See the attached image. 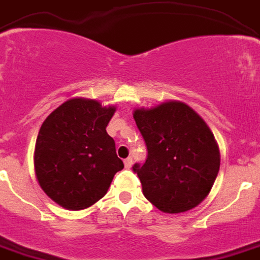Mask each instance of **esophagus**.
<instances>
[{
	"label": "esophagus",
	"mask_w": 260,
	"mask_h": 260,
	"mask_svg": "<svg viewBox=\"0 0 260 260\" xmlns=\"http://www.w3.org/2000/svg\"><path fill=\"white\" fill-rule=\"evenodd\" d=\"M132 166H133V157H127V159H125V167L132 168Z\"/></svg>",
	"instance_id": "obj_1"
}]
</instances>
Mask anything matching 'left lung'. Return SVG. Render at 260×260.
I'll use <instances>...</instances> for the list:
<instances>
[{"label": "left lung", "mask_w": 260, "mask_h": 260, "mask_svg": "<svg viewBox=\"0 0 260 260\" xmlns=\"http://www.w3.org/2000/svg\"><path fill=\"white\" fill-rule=\"evenodd\" d=\"M133 115L148 151L146 163L133 167L145 197L164 213L193 209L209 194L219 171L210 128L180 101L135 109Z\"/></svg>", "instance_id": "left-lung-1"}]
</instances>
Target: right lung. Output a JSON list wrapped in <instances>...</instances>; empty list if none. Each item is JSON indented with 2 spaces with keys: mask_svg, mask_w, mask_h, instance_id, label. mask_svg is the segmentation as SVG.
I'll return each mask as SVG.
<instances>
[{
  "mask_svg": "<svg viewBox=\"0 0 260 260\" xmlns=\"http://www.w3.org/2000/svg\"><path fill=\"white\" fill-rule=\"evenodd\" d=\"M115 106L71 99L44 119L34 152L38 183L44 193L70 210L89 208L108 192L123 168L106 126Z\"/></svg>",
  "mask_w": 260,
  "mask_h": 260,
  "instance_id": "right-lung-1",
  "label": "right lung"
}]
</instances>
